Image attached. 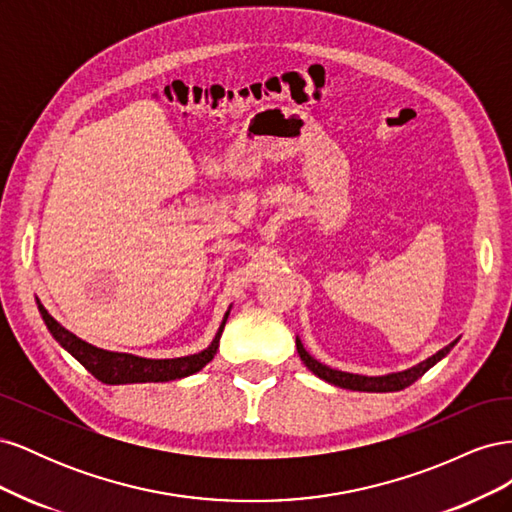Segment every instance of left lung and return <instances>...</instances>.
I'll list each match as a JSON object with an SVG mask.
<instances>
[{
	"label": "left lung",
	"instance_id": "obj_1",
	"mask_svg": "<svg viewBox=\"0 0 512 512\" xmlns=\"http://www.w3.org/2000/svg\"><path fill=\"white\" fill-rule=\"evenodd\" d=\"M457 344L455 342L448 344L446 348H442L440 352H436L433 356H429V359H425L423 363H418L406 371H397V374H389V376H359V374H348V371H339V369H331L327 365L318 363L312 354H309L301 339L297 337V352L301 356V361L305 363V367L312 371V374H316L318 378L327 380L329 384H335V386H342V389H350V391H367V393H393V391H401L406 389V386H410L412 382H416L418 378H421L427 369H431L433 365H436L438 361H442L444 356L451 352V348Z\"/></svg>",
	"mask_w": 512,
	"mask_h": 512
}]
</instances>
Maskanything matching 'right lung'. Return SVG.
I'll return each instance as SVG.
<instances>
[{"instance_id":"obj_1","label":"right lung","mask_w":512,"mask_h":512,"mask_svg":"<svg viewBox=\"0 0 512 512\" xmlns=\"http://www.w3.org/2000/svg\"><path fill=\"white\" fill-rule=\"evenodd\" d=\"M38 309L46 329L51 331V335L57 339L59 346L66 348L91 376L98 378L104 384L168 382V380H179V378L196 374V371L203 369L213 359L215 352H218L224 324L230 314L228 309L218 335H215V339L207 350L190 354V356H181V359H143V356H134L126 352H108V350L91 346L83 342V339L76 337L74 333H70L68 329L61 327V324L46 312L40 303H38Z\"/></svg>"}]
</instances>
